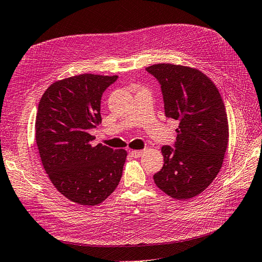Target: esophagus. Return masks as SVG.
Segmentation results:
<instances>
[{"label": "esophagus", "instance_id": "1", "mask_svg": "<svg viewBox=\"0 0 262 262\" xmlns=\"http://www.w3.org/2000/svg\"><path fill=\"white\" fill-rule=\"evenodd\" d=\"M144 153V150H139V149H134V150H131L130 152V154H131V156L132 157H140V156H142V154Z\"/></svg>", "mask_w": 262, "mask_h": 262}]
</instances>
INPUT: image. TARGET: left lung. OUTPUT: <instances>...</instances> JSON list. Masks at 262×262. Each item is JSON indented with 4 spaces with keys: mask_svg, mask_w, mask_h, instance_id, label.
Wrapping results in <instances>:
<instances>
[{
    "mask_svg": "<svg viewBox=\"0 0 262 262\" xmlns=\"http://www.w3.org/2000/svg\"><path fill=\"white\" fill-rule=\"evenodd\" d=\"M146 71L161 84L166 117L179 122L175 148L162 147L164 166L154 182L173 199H191L210 186L223 164L228 145L224 102L198 69L158 63Z\"/></svg>",
    "mask_w": 262,
    "mask_h": 262,
    "instance_id": "obj_1",
    "label": "left lung"
}]
</instances>
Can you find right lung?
I'll list each match as a JSON object with an SVG mask.
<instances>
[{
    "mask_svg": "<svg viewBox=\"0 0 262 262\" xmlns=\"http://www.w3.org/2000/svg\"><path fill=\"white\" fill-rule=\"evenodd\" d=\"M118 75L80 74L54 82L36 116V142L42 166L58 191L81 205H97L117 188L128 153L92 146L90 130L101 122L102 93Z\"/></svg>",
    "mask_w": 262,
    "mask_h": 262,
    "instance_id": "add662e5",
    "label": "right lung"
}]
</instances>
